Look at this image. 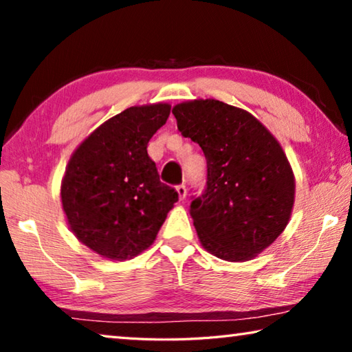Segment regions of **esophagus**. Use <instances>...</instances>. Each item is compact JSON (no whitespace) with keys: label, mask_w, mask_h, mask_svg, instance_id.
I'll list each match as a JSON object with an SVG mask.
<instances>
[{"label":"esophagus","mask_w":352,"mask_h":352,"mask_svg":"<svg viewBox=\"0 0 352 352\" xmlns=\"http://www.w3.org/2000/svg\"><path fill=\"white\" fill-rule=\"evenodd\" d=\"M177 189V194H178V199L180 200H184L186 199V186H184V184H178V186L175 188Z\"/></svg>","instance_id":"34e87169"}]
</instances>
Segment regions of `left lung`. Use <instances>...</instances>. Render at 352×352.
Returning <instances> with one entry per match:
<instances>
[{
    "label": "left lung",
    "mask_w": 352,
    "mask_h": 352,
    "mask_svg": "<svg viewBox=\"0 0 352 352\" xmlns=\"http://www.w3.org/2000/svg\"><path fill=\"white\" fill-rule=\"evenodd\" d=\"M172 113L208 164L205 192L190 204L200 243L223 261L253 259L294 210L295 175L281 144L252 113L216 99L186 100Z\"/></svg>",
    "instance_id": "left-lung-1"
}]
</instances>
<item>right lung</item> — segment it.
<instances>
[{
    "label": "right lung",
    "mask_w": 352,
    "mask_h": 352,
    "mask_svg": "<svg viewBox=\"0 0 352 352\" xmlns=\"http://www.w3.org/2000/svg\"><path fill=\"white\" fill-rule=\"evenodd\" d=\"M169 113L163 102L130 107L71 155L60 186L63 212L77 239L105 259H132L151 247L178 200L147 155Z\"/></svg>",
    "instance_id": "right-lung-1"
}]
</instances>
